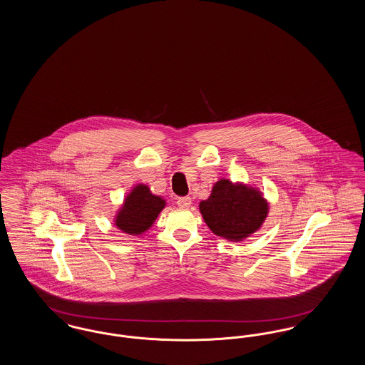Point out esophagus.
I'll return each mask as SVG.
<instances>
[{
  "label": "esophagus",
  "instance_id": "34e87169",
  "mask_svg": "<svg viewBox=\"0 0 365 365\" xmlns=\"http://www.w3.org/2000/svg\"><path fill=\"white\" fill-rule=\"evenodd\" d=\"M176 202L180 208H189L191 205V198L190 197H179Z\"/></svg>",
  "mask_w": 365,
  "mask_h": 365
}]
</instances>
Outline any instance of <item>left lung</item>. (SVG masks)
I'll return each instance as SVG.
<instances>
[{
    "mask_svg": "<svg viewBox=\"0 0 365 365\" xmlns=\"http://www.w3.org/2000/svg\"><path fill=\"white\" fill-rule=\"evenodd\" d=\"M268 202L261 191L243 183L220 179L208 200L200 202L204 222L217 237L240 242L256 232L268 215Z\"/></svg>",
    "mask_w": 365,
    "mask_h": 365,
    "instance_id": "obj_1",
    "label": "left lung"
}]
</instances>
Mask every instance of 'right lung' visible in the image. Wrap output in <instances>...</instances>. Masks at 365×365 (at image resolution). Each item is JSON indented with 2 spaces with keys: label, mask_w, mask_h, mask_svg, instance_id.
Listing matches in <instances>:
<instances>
[{
  "label": "right lung",
  "mask_w": 365,
  "mask_h": 365,
  "mask_svg": "<svg viewBox=\"0 0 365 365\" xmlns=\"http://www.w3.org/2000/svg\"><path fill=\"white\" fill-rule=\"evenodd\" d=\"M164 207L165 200L140 183L124 198L122 208L115 216V225L128 235H139L153 226Z\"/></svg>",
  "instance_id": "1"
}]
</instances>
